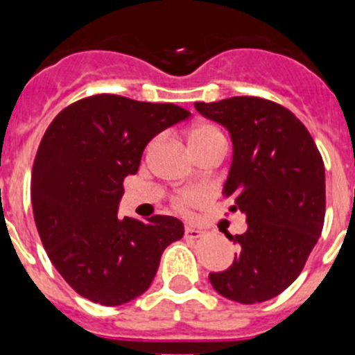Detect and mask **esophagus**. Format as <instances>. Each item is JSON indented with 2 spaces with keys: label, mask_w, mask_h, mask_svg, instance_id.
<instances>
[{
  "label": "esophagus",
  "mask_w": 355,
  "mask_h": 355,
  "mask_svg": "<svg viewBox=\"0 0 355 355\" xmlns=\"http://www.w3.org/2000/svg\"><path fill=\"white\" fill-rule=\"evenodd\" d=\"M184 236L190 238V240H197V238L202 236V231H200V229H197L196 225H188V227L184 229Z\"/></svg>",
  "instance_id": "34e87169"
}]
</instances>
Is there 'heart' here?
I'll return each instance as SVG.
<instances>
[{"label":"heart","instance_id":"b5f03b06","mask_svg":"<svg viewBox=\"0 0 355 355\" xmlns=\"http://www.w3.org/2000/svg\"><path fill=\"white\" fill-rule=\"evenodd\" d=\"M213 140H224V135L213 124H197L192 131H190V146H197V144L213 142ZM200 200V196L192 190L180 193L175 197V206L181 209H190Z\"/></svg>","mask_w":355,"mask_h":355}]
</instances>
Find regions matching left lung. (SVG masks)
<instances>
[{
    "instance_id": "8db88e82",
    "label": "left lung",
    "mask_w": 355,
    "mask_h": 355,
    "mask_svg": "<svg viewBox=\"0 0 355 355\" xmlns=\"http://www.w3.org/2000/svg\"><path fill=\"white\" fill-rule=\"evenodd\" d=\"M233 140L224 197L245 215L247 231L225 236L240 256L209 274L222 297L240 304L277 297L299 277L325 218V168L315 140L290 110L263 97L196 103Z\"/></svg>"
}]
</instances>
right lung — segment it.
Returning <instances> with one entry per match:
<instances>
[{"mask_svg":"<svg viewBox=\"0 0 355 355\" xmlns=\"http://www.w3.org/2000/svg\"><path fill=\"white\" fill-rule=\"evenodd\" d=\"M172 103L115 94L85 97L53 119L31 171V206L42 245L65 283L85 299L121 306L150 286L163 250L183 222L155 215L119 218L126 175L137 174L150 139L188 119Z\"/></svg>","mask_w":355,"mask_h":355,"instance_id":"add662e5","label":"right lung"}]
</instances>
